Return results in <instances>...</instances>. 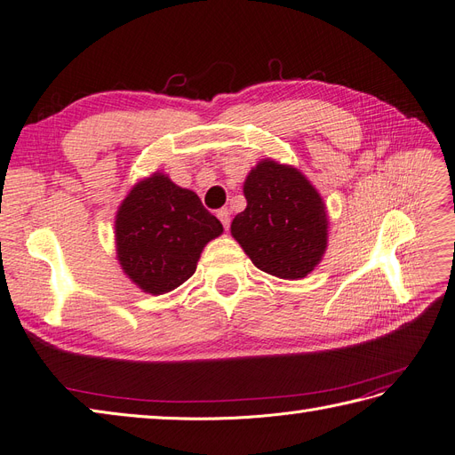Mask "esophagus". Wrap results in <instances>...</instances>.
Listing matches in <instances>:
<instances>
[{"label":"esophagus","mask_w":455,"mask_h":455,"mask_svg":"<svg viewBox=\"0 0 455 455\" xmlns=\"http://www.w3.org/2000/svg\"><path fill=\"white\" fill-rule=\"evenodd\" d=\"M216 216H218L220 222H222L224 229L228 231V229H229V222H231V218H229V211H228V209H220Z\"/></svg>","instance_id":"obj_1"}]
</instances>
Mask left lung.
<instances>
[{
  "label": "left lung",
  "mask_w": 455,
  "mask_h": 455,
  "mask_svg": "<svg viewBox=\"0 0 455 455\" xmlns=\"http://www.w3.org/2000/svg\"><path fill=\"white\" fill-rule=\"evenodd\" d=\"M246 209L231 235L252 264L273 277L298 281L321 264L328 214L319 191L292 164L261 159L243 184Z\"/></svg>",
  "instance_id": "8db88e82"
}]
</instances>
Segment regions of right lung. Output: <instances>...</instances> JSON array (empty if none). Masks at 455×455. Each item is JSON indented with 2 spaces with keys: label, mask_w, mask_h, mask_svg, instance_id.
Returning a JSON list of instances; mask_svg holds the SVG:
<instances>
[{
  "label": "right lung",
  "mask_w": 455,
  "mask_h": 455,
  "mask_svg": "<svg viewBox=\"0 0 455 455\" xmlns=\"http://www.w3.org/2000/svg\"><path fill=\"white\" fill-rule=\"evenodd\" d=\"M222 224L196 191L154 172L136 182L116 214V251L123 273L142 292L167 294L197 269L206 243Z\"/></svg>",
  "instance_id": "1"
}]
</instances>
